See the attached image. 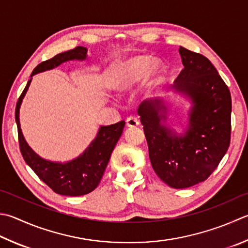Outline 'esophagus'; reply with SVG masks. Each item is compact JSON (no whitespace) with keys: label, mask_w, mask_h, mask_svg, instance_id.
Returning <instances> with one entry per match:
<instances>
[{"label":"esophagus","mask_w":248,"mask_h":248,"mask_svg":"<svg viewBox=\"0 0 248 248\" xmlns=\"http://www.w3.org/2000/svg\"><path fill=\"white\" fill-rule=\"evenodd\" d=\"M126 125H127L128 127H135V126L139 125V120L136 116H129V118L126 120Z\"/></svg>","instance_id":"34e87169"}]
</instances>
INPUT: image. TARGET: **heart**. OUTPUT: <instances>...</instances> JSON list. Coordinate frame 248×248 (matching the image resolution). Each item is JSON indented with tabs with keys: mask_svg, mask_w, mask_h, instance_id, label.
<instances>
[{
	"mask_svg": "<svg viewBox=\"0 0 248 248\" xmlns=\"http://www.w3.org/2000/svg\"><path fill=\"white\" fill-rule=\"evenodd\" d=\"M151 63L152 59L150 57H146V56H140V57L130 59L129 62L125 64L122 78H121L120 81L118 82V87L121 88V90H123V88H127L134 85V84L138 83L140 80H142V78L147 74L148 70L150 69ZM153 80H156V70L153 71Z\"/></svg>",
	"mask_w": 248,
	"mask_h": 248,
	"instance_id": "heart-1",
	"label": "heart"
}]
</instances>
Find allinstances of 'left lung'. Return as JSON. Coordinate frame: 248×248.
<instances>
[{
    "mask_svg": "<svg viewBox=\"0 0 248 248\" xmlns=\"http://www.w3.org/2000/svg\"><path fill=\"white\" fill-rule=\"evenodd\" d=\"M184 69L174 88L193 102L185 135L161 125L165 107L160 99L138 108L153 170L171 188H189L206 180L222 160L231 140V94L205 56L179 48Z\"/></svg>",
    "mask_w": 248,
    "mask_h": 248,
    "instance_id": "8db88e82",
    "label": "left lung"
}]
</instances>
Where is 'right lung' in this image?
Listing matches in <instances>:
<instances>
[{"mask_svg": "<svg viewBox=\"0 0 248 248\" xmlns=\"http://www.w3.org/2000/svg\"><path fill=\"white\" fill-rule=\"evenodd\" d=\"M86 54V47L77 46L76 48L56 55L55 57L37 64L32 71L31 77L35 73L57 67L68 60L85 59ZM30 83L31 78L28 81L25 90L21 93L15 110L18 141H19L23 160L32 168L36 176L56 193L68 195V197H80V195L91 193L97 188L104 176L111 153L123 133L125 122L121 121L113 125L101 126L96 139L86 149L85 152L76 160L68 162L66 164L46 161L35 154L28 146L20 128L19 108Z\"/></svg>", "mask_w": 248, "mask_h": 248, "instance_id": "1", "label": "right lung"}]
</instances>
